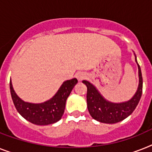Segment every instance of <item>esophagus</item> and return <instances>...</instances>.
I'll return each instance as SVG.
<instances>
[{
  "instance_id": "obj_1",
  "label": "esophagus",
  "mask_w": 152,
  "mask_h": 152,
  "mask_svg": "<svg viewBox=\"0 0 152 152\" xmlns=\"http://www.w3.org/2000/svg\"><path fill=\"white\" fill-rule=\"evenodd\" d=\"M75 76H76V77H77V80H78L79 81H82V80H84V79L86 77V75H85V73H84V72H77V73L75 75Z\"/></svg>"
}]
</instances>
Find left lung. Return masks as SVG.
<instances>
[{
	"instance_id": "left-lung-1",
	"label": "left lung",
	"mask_w": 152,
	"mask_h": 152,
	"mask_svg": "<svg viewBox=\"0 0 152 152\" xmlns=\"http://www.w3.org/2000/svg\"><path fill=\"white\" fill-rule=\"evenodd\" d=\"M135 61L138 67V87L130 100L123 102H112L106 100L91 82L82 81L87 86V105L90 115L94 120L104 124H116L128 117L136 109L142 95L143 79L141 67L134 53Z\"/></svg>"
}]
</instances>
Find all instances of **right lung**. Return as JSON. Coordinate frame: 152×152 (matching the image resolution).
<instances>
[{
  "mask_svg": "<svg viewBox=\"0 0 152 152\" xmlns=\"http://www.w3.org/2000/svg\"><path fill=\"white\" fill-rule=\"evenodd\" d=\"M77 83L76 78L65 81L50 99L42 103H32L21 99L14 90L11 80L10 91L14 105L23 118L36 125H49L61 120L67 97Z\"/></svg>",
  "mask_w": 152,
  "mask_h": 152,
  "instance_id": "add662e5",
  "label": "right lung"
}]
</instances>
